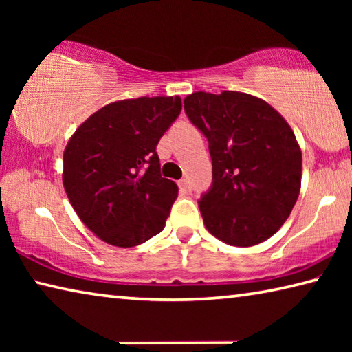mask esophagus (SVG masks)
I'll use <instances>...</instances> for the list:
<instances>
[{
    "label": "esophagus",
    "mask_w": 352,
    "mask_h": 352,
    "mask_svg": "<svg viewBox=\"0 0 352 352\" xmlns=\"http://www.w3.org/2000/svg\"><path fill=\"white\" fill-rule=\"evenodd\" d=\"M178 186H180L183 192H190V184L188 178H182V180L178 182Z\"/></svg>",
    "instance_id": "obj_1"
}]
</instances>
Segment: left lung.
I'll return each instance as SVG.
<instances>
[{"label": "left lung", "mask_w": 352, "mask_h": 352, "mask_svg": "<svg viewBox=\"0 0 352 352\" xmlns=\"http://www.w3.org/2000/svg\"><path fill=\"white\" fill-rule=\"evenodd\" d=\"M184 113L212 160V183L199 200L206 230L234 247L267 241L301 188V151L289 124L264 100L237 91L189 94Z\"/></svg>", "instance_id": "1"}]
</instances>
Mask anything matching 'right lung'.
Masks as SVG:
<instances>
[{
  "mask_svg": "<svg viewBox=\"0 0 352 352\" xmlns=\"http://www.w3.org/2000/svg\"><path fill=\"white\" fill-rule=\"evenodd\" d=\"M182 111L178 96L109 104L76 130L63 153V186L77 216L115 247L162 233L178 197L157 146Z\"/></svg>",
  "mask_w": 352,
  "mask_h": 352,
  "instance_id": "add662e5",
  "label": "right lung"
}]
</instances>
